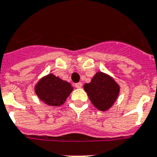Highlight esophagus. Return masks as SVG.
<instances>
[{"mask_svg":"<svg viewBox=\"0 0 157 157\" xmlns=\"http://www.w3.org/2000/svg\"><path fill=\"white\" fill-rule=\"evenodd\" d=\"M75 86H76V88H81V87H82V83H81V82H78V83L75 84Z\"/></svg>","mask_w":157,"mask_h":157,"instance_id":"obj_1","label":"esophagus"}]
</instances>
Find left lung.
Instances as JSON below:
<instances>
[{"label":"left lung","instance_id":"left-lung-1","mask_svg":"<svg viewBox=\"0 0 157 157\" xmlns=\"http://www.w3.org/2000/svg\"><path fill=\"white\" fill-rule=\"evenodd\" d=\"M84 90L92 105L103 112L108 111L114 105L120 93V86L115 80L103 71L94 74L91 81L84 85Z\"/></svg>","mask_w":157,"mask_h":157}]
</instances>
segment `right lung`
I'll list each match as a JSON object with an SVG mask.
<instances>
[{
    "label": "right lung",
    "instance_id": "1",
    "mask_svg": "<svg viewBox=\"0 0 157 157\" xmlns=\"http://www.w3.org/2000/svg\"><path fill=\"white\" fill-rule=\"evenodd\" d=\"M73 90L69 82L52 73L43 76L34 86V92L39 100L49 106H61Z\"/></svg>",
    "mask_w": 157,
    "mask_h": 157
}]
</instances>
